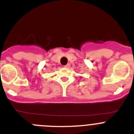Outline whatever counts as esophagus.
Returning a JSON list of instances; mask_svg holds the SVG:
<instances>
[{"mask_svg": "<svg viewBox=\"0 0 134 134\" xmlns=\"http://www.w3.org/2000/svg\"><path fill=\"white\" fill-rule=\"evenodd\" d=\"M65 68H69V67H70V64H69V63H67V64L66 65H65Z\"/></svg>", "mask_w": 134, "mask_h": 134, "instance_id": "34e87169", "label": "esophagus"}]
</instances>
